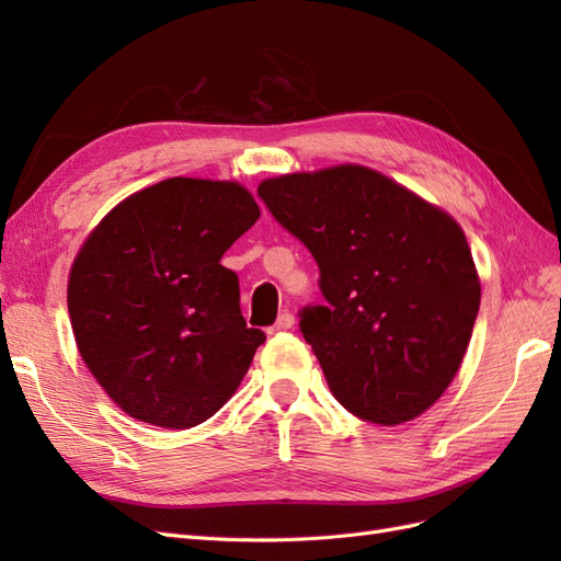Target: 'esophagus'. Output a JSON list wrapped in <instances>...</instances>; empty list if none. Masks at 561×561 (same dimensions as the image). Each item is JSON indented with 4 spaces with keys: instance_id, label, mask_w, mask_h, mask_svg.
I'll return each instance as SVG.
<instances>
[{
    "instance_id": "1",
    "label": "esophagus",
    "mask_w": 561,
    "mask_h": 561,
    "mask_svg": "<svg viewBox=\"0 0 561 561\" xmlns=\"http://www.w3.org/2000/svg\"><path fill=\"white\" fill-rule=\"evenodd\" d=\"M293 325H295V316L293 313H280L278 316V320L274 322V325L268 328V334H276V332H285V330H293Z\"/></svg>"
}]
</instances>
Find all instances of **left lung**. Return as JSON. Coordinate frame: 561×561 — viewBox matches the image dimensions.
I'll use <instances>...</instances> for the list:
<instances>
[{
  "label": "left lung",
  "instance_id": "8db88e82",
  "mask_svg": "<svg viewBox=\"0 0 561 561\" xmlns=\"http://www.w3.org/2000/svg\"><path fill=\"white\" fill-rule=\"evenodd\" d=\"M257 194L320 266L328 304L304 309L299 328L332 396L381 426L431 410L461 367L480 311L461 225L358 163L268 178Z\"/></svg>",
  "mask_w": 561,
  "mask_h": 561
}]
</instances>
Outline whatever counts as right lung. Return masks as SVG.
<instances>
[{
	"label": "right lung",
	"mask_w": 561,
	"mask_h": 561,
	"mask_svg": "<svg viewBox=\"0 0 561 561\" xmlns=\"http://www.w3.org/2000/svg\"><path fill=\"white\" fill-rule=\"evenodd\" d=\"M260 217L233 180L171 178L130 194L81 243L67 278L75 342L95 381L151 426L192 428L241 386L264 332L219 264Z\"/></svg>",
	"instance_id": "add662e5"
}]
</instances>
